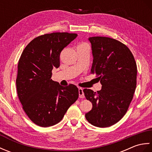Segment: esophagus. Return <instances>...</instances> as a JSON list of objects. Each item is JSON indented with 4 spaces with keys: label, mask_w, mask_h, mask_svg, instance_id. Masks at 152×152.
Returning a JSON list of instances; mask_svg holds the SVG:
<instances>
[{
    "label": "esophagus",
    "mask_w": 152,
    "mask_h": 152,
    "mask_svg": "<svg viewBox=\"0 0 152 152\" xmlns=\"http://www.w3.org/2000/svg\"><path fill=\"white\" fill-rule=\"evenodd\" d=\"M78 93H79V97L80 98H84L85 95L84 93L83 92V89L82 88H79L78 89Z\"/></svg>",
    "instance_id": "esophagus-1"
}]
</instances>
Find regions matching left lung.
Returning <instances> with one entry per match:
<instances>
[{
    "label": "left lung",
    "mask_w": 152,
    "mask_h": 152,
    "mask_svg": "<svg viewBox=\"0 0 152 152\" xmlns=\"http://www.w3.org/2000/svg\"><path fill=\"white\" fill-rule=\"evenodd\" d=\"M93 56L91 72L95 74L102 88L97 92L84 89L92 103L86 114L91 125L108 127L118 122L127 112L137 86V67L127 46L114 38L90 37Z\"/></svg>",
    "instance_id": "1"
}]
</instances>
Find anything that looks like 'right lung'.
<instances>
[{
  "label": "right lung",
  "mask_w": 152,
  "mask_h": 152,
  "mask_svg": "<svg viewBox=\"0 0 152 152\" xmlns=\"http://www.w3.org/2000/svg\"><path fill=\"white\" fill-rule=\"evenodd\" d=\"M78 36L53 33L38 37L23 51L18 63L16 88L25 114L34 124L47 127L60 122L78 98V89L51 79L60 65V53Z\"/></svg>",
  "instance_id": "right-lung-1"
}]
</instances>
